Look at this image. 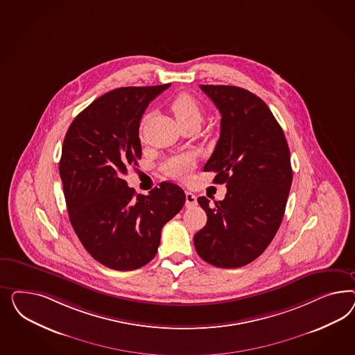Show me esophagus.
I'll use <instances>...</instances> for the list:
<instances>
[{
	"label": "esophagus",
	"mask_w": 355,
	"mask_h": 355,
	"mask_svg": "<svg viewBox=\"0 0 355 355\" xmlns=\"http://www.w3.org/2000/svg\"><path fill=\"white\" fill-rule=\"evenodd\" d=\"M193 205H196V196L190 191H186V207L191 208Z\"/></svg>",
	"instance_id": "obj_1"
}]
</instances>
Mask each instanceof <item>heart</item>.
<instances>
[{
	"label": "heart",
	"instance_id": "1",
	"mask_svg": "<svg viewBox=\"0 0 355 355\" xmlns=\"http://www.w3.org/2000/svg\"><path fill=\"white\" fill-rule=\"evenodd\" d=\"M171 110L180 125L190 123V122L200 125L203 121V107L195 97L186 92L178 94L173 98L171 103ZM193 166V162L191 157L180 156L166 162L165 171L173 178L183 180L190 174Z\"/></svg>",
	"mask_w": 355,
	"mask_h": 355
}]
</instances>
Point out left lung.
<instances>
[{
    "instance_id": "obj_1",
    "label": "left lung",
    "mask_w": 355,
    "mask_h": 355,
    "mask_svg": "<svg viewBox=\"0 0 355 355\" xmlns=\"http://www.w3.org/2000/svg\"><path fill=\"white\" fill-rule=\"evenodd\" d=\"M221 113L215 150L203 168L225 183V199L198 198L207 224L193 236L198 255L220 268L260 257L279 230L291 191V152L267 104L245 88L200 85Z\"/></svg>"
}]
</instances>
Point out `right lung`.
I'll return each mask as SVG.
<instances>
[{
  "label": "right lung",
  "instance_id": "obj_1",
  "mask_svg": "<svg viewBox=\"0 0 355 355\" xmlns=\"http://www.w3.org/2000/svg\"><path fill=\"white\" fill-rule=\"evenodd\" d=\"M169 86L116 88L82 110L64 135L60 175L69 218L83 248L107 268L132 270L150 263L162 226L184 205L175 183L137 195L125 181L141 157V116Z\"/></svg>",
  "mask_w": 355,
  "mask_h": 355
}]
</instances>
